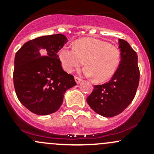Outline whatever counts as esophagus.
Listing matches in <instances>:
<instances>
[{
	"instance_id": "esophagus-1",
	"label": "esophagus",
	"mask_w": 154,
	"mask_h": 154,
	"mask_svg": "<svg viewBox=\"0 0 154 154\" xmlns=\"http://www.w3.org/2000/svg\"><path fill=\"white\" fill-rule=\"evenodd\" d=\"M74 80H75L76 83H77V84H79V83L82 81V79L80 78V77H74Z\"/></svg>"
}]
</instances>
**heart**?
Masks as SVG:
<instances>
[{
  "instance_id": "obj_1",
  "label": "heart",
  "mask_w": 154,
  "mask_h": 154,
  "mask_svg": "<svg viewBox=\"0 0 154 154\" xmlns=\"http://www.w3.org/2000/svg\"><path fill=\"white\" fill-rule=\"evenodd\" d=\"M63 68L68 73L80 68L85 62L84 74L104 82L114 76L121 61L120 51L106 42L94 38H82L74 47H63L60 51Z\"/></svg>"
}]
</instances>
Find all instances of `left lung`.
I'll list each match as a JSON object with an SVG mask.
<instances>
[{
    "label": "left lung",
    "instance_id": "left-lung-1",
    "mask_svg": "<svg viewBox=\"0 0 154 154\" xmlns=\"http://www.w3.org/2000/svg\"><path fill=\"white\" fill-rule=\"evenodd\" d=\"M121 61L117 71L108 83L94 86L86 100L89 106L103 117L120 114L130 104L139 86L138 56L125 40H119Z\"/></svg>",
    "mask_w": 154,
    "mask_h": 154
}]
</instances>
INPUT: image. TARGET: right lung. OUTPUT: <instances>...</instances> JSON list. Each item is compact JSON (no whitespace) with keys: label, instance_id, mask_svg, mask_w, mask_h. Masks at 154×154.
Wrapping results in <instances>:
<instances>
[{"label":"right lung","instance_id":"obj_1","mask_svg":"<svg viewBox=\"0 0 154 154\" xmlns=\"http://www.w3.org/2000/svg\"><path fill=\"white\" fill-rule=\"evenodd\" d=\"M63 34L44 35L26 42L15 57L13 81L19 101L40 116L55 112L64 94L77 85L63 69L57 53L66 44Z\"/></svg>","mask_w":154,"mask_h":154}]
</instances>
